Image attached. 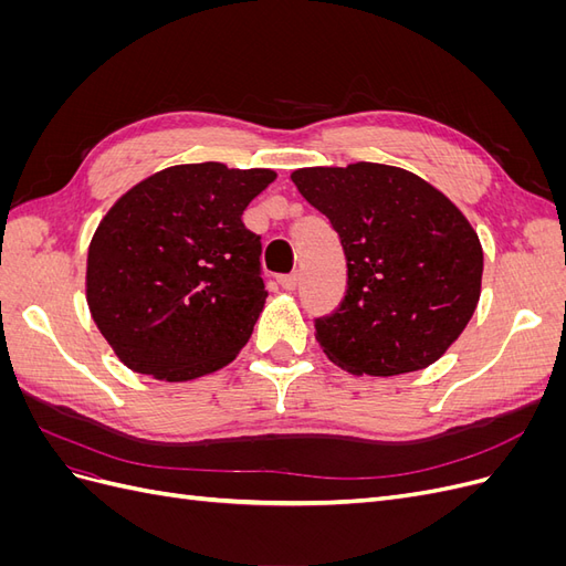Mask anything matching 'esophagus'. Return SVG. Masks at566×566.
<instances>
[{
  "instance_id": "obj_1",
  "label": "esophagus",
  "mask_w": 566,
  "mask_h": 566,
  "mask_svg": "<svg viewBox=\"0 0 566 566\" xmlns=\"http://www.w3.org/2000/svg\"><path fill=\"white\" fill-rule=\"evenodd\" d=\"M279 283L283 290H295L300 283V276L297 273H283V276H279Z\"/></svg>"
}]
</instances>
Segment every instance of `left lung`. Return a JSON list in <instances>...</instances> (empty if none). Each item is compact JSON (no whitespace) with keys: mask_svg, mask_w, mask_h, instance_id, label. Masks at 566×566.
<instances>
[{"mask_svg":"<svg viewBox=\"0 0 566 566\" xmlns=\"http://www.w3.org/2000/svg\"><path fill=\"white\" fill-rule=\"evenodd\" d=\"M290 179L331 219L347 256V295L316 318V339L352 375L432 366L470 323L484 252L455 205L401 167H304Z\"/></svg>","mask_w":566,"mask_h":566,"instance_id":"left-lung-1","label":"left lung"}]
</instances>
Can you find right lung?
Here are the masks:
<instances>
[{"mask_svg":"<svg viewBox=\"0 0 566 566\" xmlns=\"http://www.w3.org/2000/svg\"><path fill=\"white\" fill-rule=\"evenodd\" d=\"M271 169L175 165L119 198L87 252V304L119 361L186 382L231 364L260 318L262 241L243 210Z\"/></svg>","mask_w":566,"mask_h":566,"instance_id":"add662e5","label":"right lung"}]
</instances>
